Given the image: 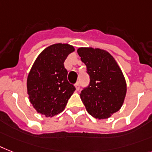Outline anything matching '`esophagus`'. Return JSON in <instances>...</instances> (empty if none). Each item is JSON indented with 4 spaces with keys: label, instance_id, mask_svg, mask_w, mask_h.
<instances>
[{
    "label": "esophagus",
    "instance_id": "esophagus-1",
    "mask_svg": "<svg viewBox=\"0 0 152 152\" xmlns=\"http://www.w3.org/2000/svg\"><path fill=\"white\" fill-rule=\"evenodd\" d=\"M75 87H76V91H79L80 90V82H77L75 84Z\"/></svg>",
    "mask_w": 152,
    "mask_h": 152
}]
</instances>
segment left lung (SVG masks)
<instances>
[{
    "label": "left lung",
    "instance_id": "left-lung-1",
    "mask_svg": "<svg viewBox=\"0 0 152 152\" xmlns=\"http://www.w3.org/2000/svg\"><path fill=\"white\" fill-rule=\"evenodd\" d=\"M77 52L91 78L80 98L89 114L95 119H108L120 109L125 100L126 82L123 72L107 50L80 48Z\"/></svg>",
    "mask_w": 152,
    "mask_h": 152
}]
</instances>
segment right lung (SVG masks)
<instances>
[{"label": "right lung", "instance_id": "add662e5", "mask_svg": "<svg viewBox=\"0 0 152 152\" xmlns=\"http://www.w3.org/2000/svg\"><path fill=\"white\" fill-rule=\"evenodd\" d=\"M75 48L69 44H55L40 52L27 77V94L33 108L46 117L65 109L76 88L67 80L64 61Z\"/></svg>", "mask_w": 152, "mask_h": 152}]
</instances>
